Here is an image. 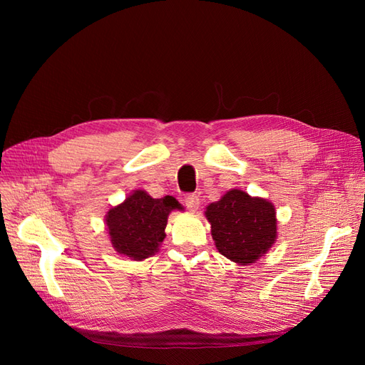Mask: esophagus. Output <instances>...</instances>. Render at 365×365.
<instances>
[{"instance_id":"esophagus-1","label":"esophagus","mask_w":365,"mask_h":365,"mask_svg":"<svg viewBox=\"0 0 365 365\" xmlns=\"http://www.w3.org/2000/svg\"><path fill=\"white\" fill-rule=\"evenodd\" d=\"M184 204H185L187 208L190 210V212H196L197 207H200V204H201L200 196H196V195H187V196L184 197Z\"/></svg>"}]
</instances>
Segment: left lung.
<instances>
[{
  "label": "left lung",
  "instance_id": "obj_1",
  "mask_svg": "<svg viewBox=\"0 0 365 365\" xmlns=\"http://www.w3.org/2000/svg\"><path fill=\"white\" fill-rule=\"evenodd\" d=\"M205 217L217 251L239 264L257 262L277 239L274 205L239 189L207 205Z\"/></svg>",
  "mask_w": 365,
  "mask_h": 365
}]
</instances>
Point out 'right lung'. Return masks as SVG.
<instances>
[{
  "mask_svg": "<svg viewBox=\"0 0 365 365\" xmlns=\"http://www.w3.org/2000/svg\"><path fill=\"white\" fill-rule=\"evenodd\" d=\"M181 210L173 196L153 200L145 190H134L105 216L111 244L118 254L143 260L155 254L165 237L172 210Z\"/></svg>",
  "mask_w": 365,
  "mask_h": 365,
  "instance_id": "1",
  "label": "right lung"
}]
</instances>
